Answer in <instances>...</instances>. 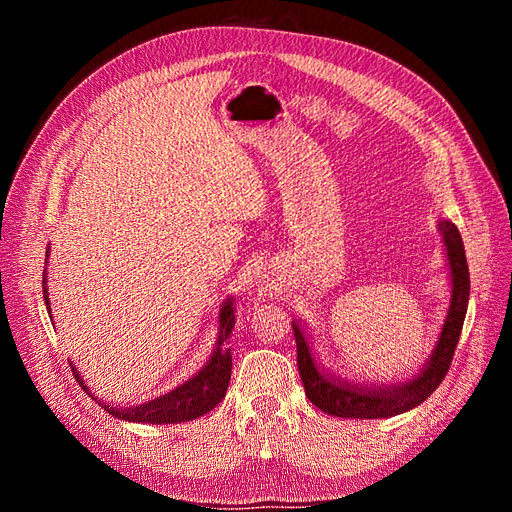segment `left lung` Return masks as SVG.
Segmentation results:
<instances>
[{"instance_id":"obj_1","label":"left lung","mask_w":512,"mask_h":512,"mask_svg":"<svg viewBox=\"0 0 512 512\" xmlns=\"http://www.w3.org/2000/svg\"><path fill=\"white\" fill-rule=\"evenodd\" d=\"M438 232L442 236L451 276V304L430 359L408 381L391 385H366L336 376L312 353V342L308 338L306 325H302V319L291 321L295 344H298V370L304 391L308 400L327 412V415L342 419H389L402 415V412H408L410 408L430 398L442 383V378L447 376L468 310L470 272L459 229L451 221L440 219Z\"/></svg>"}]
</instances>
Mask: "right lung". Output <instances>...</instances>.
<instances>
[{
    "label": "right lung",
    "instance_id": "1",
    "mask_svg": "<svg viewBox=\"0 0 512 512\" xmlns=\"http://www.w3.org/2000/svg\"><path fill=\"white\" fill-rule=\"evenodd\" d=\"M48 251L51 249H46V259H48ZM42 283H44L46 310H48V315H51V300H48V287H46V283H48L46 268H44ZM234 310H236L234 298H227L219 310V336H217V342H214V351L208 357L206 364L202 366V370L195 372L183 385H178L176 389L159 395V398H155V400L142 402L138 406L106 404L104 400L95 398V395L89 391L87 383L82 381V376L78 374L76 366L70 361L72 372L76 376L78 385L85 389L91 398L112 417L131 421V423H155V425L193 421L197 417L206 415V412H210L225 398L229 378H232V351L227 349V342H229V336H232V329L236 325Z\"/></svg>",
    "mask_w": 512,
    "mask_h": 512
}]
</instances>
